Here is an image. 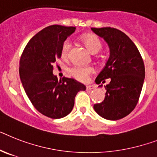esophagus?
<instances>
[{"instance_id": "esophagus-1", "label": "esophagus", "mask_w": 157, "mask_h": 157, "mask_svg": "<svg viewBox=\"0 0 157 157\" xmlns=\"http://www.w3.org/2000/svg\"><path fill=\"white\" fill-rule=\"evenodd\" d=\"M94 88H95V86H93V85H87V86H86V89L87 90H94Z\"/></svg>"}]
</instances>
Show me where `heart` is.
Wrapping results in <instances>:
<instances>
[{
    "label": "heart",
    "instance_id": "obj_1",
    "mask_svg": "<svg viewBox=\"0 0 157 157\" xmlns=\"http://www.w3.org/2000/svg\"><path fill=\"white\" fill-rule=\"evenodd\" d=\"M82 41L83 44L86 46L88 50H90L92 54H96L100 50L102 45H101L100 40L94 35L88 34L85 35L82 38ZM71 42L69 39L65 40L64 42L61 47V56L63 58H68L71 51ZM94 71L91 67H85V66H80V65H75L71 67L69 69V73L71 76H73L78 81L84 82L88 78V76L90 75Z\"/></svg>",
    "mask_w": 157,
    "mask_h": 157
}]
</instances>
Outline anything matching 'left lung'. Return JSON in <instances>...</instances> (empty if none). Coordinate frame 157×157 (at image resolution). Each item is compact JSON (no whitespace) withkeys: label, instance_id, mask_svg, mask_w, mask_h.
Wrapping results in <instances>:
<instances>
[{"label":"left lung","instance_id":"8db88e82","mask_svg":"<svg viewBox=\"0 0 157 157\" xmlns=\"http://www.w3.org/2000/svg\"><path fill=\"white\" fill-rule=\"evenodd\" d=\"M99 37H103L110 48V57L95 82L104 83V100L94 105V109L101 117L118 120L134 110L139 101L145 69L143 58L132 40L122 31L111 27L91 28ZM102 85H99L101 86Z\"/></svg>","mask_w":157,"mask_h":157}]
</instances>
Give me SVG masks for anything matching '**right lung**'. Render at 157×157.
<instances>
[{
  "instance_id": "add662e5",
  "label": "right lung",
  "mask_w": 157,
  "mask_h": 157,
  "mask_svg": "<svg viewBox=\"0 0 157 157\" xmlns=\"http://www.w3.org/2000/svg\"><path fill=\"white\" fill-rule=\"evenodd\" d=\"M75 27L54 25L34 35L20 59L21 83L33 107L44 116L60 119L71 113L75 98L86 86L74 78L54 75V63L61 58V47Z\"/></svg>"
}]
</instances>
